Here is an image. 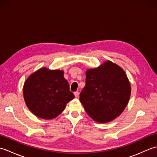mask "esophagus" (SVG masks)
Wrapping results in <instances>:
<instances>
[{"mask_svg": "<svg viewBox=\"0 0 157 157\" xmlns=\"http://www.w3.org/2000/svg\"><path fill=\"white\" fill-rule=\"evenodd\" d=\"M74 95H75V96L76 98H78V96H79V92H74Z\"/></svg>", "mask_w": 157, "mask_h": 157, "instance_id": "34e87169", "label": "esophagus"}]
</instances>
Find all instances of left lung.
<instances>
[{"mask_svg":"<svg viewBox=\"0 0 157 157\" xmlns=\"http://www.w3.org/2000/svg\"><path fill=\"white\" fill-rule=\"evenodd\" d=\"M86 86L79 95L85 111L94 121H113L124 111L131 85L123 69L110 61L86 73Z\"/></svg>","mask_w":157,"mask_h":157,"instance_id":"8db88e82","label":"left lung"}]
</instances>
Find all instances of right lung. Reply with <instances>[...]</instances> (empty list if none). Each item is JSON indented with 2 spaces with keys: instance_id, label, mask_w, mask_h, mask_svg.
<instances>
[{
  "instance_id": "add662e5",
  "label": "right lung",
  "mask_w": 157,
  "mask_h": 157,
  "mask_svg": "<svg viewBox=\"0 0 157 157\" xmlns=\"http://www.w3.org/2000/svg\"><path fill=\"white\" fill-rule=\"evenodd\" d=\"M61 70L42 67L32 73L23 86V98L28 109L40 118L52 119L64 111L75 96Z\"/></svg>"
}]
</instances>
